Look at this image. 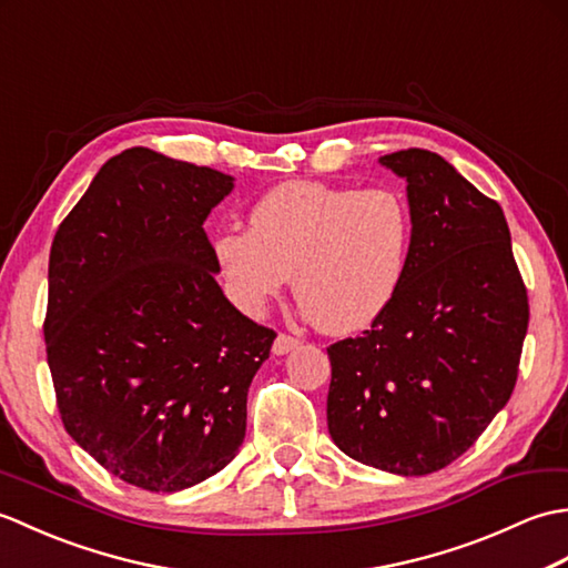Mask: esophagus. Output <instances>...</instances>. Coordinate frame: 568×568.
Instances as JSON below:
<instances>
[{
    "label": "esophagus",
    "mask_w": 568,
    "mask_h": 568,
    "mask_svg": "<svg viewBox=\"0 0 568 568\" xmlns=\"http://www.w3.org/2000/svg\"><path fill=\"white\" fill-rule=\"evenodd\" d=\"M300 346V339H295V336H291V334H277L275 336V342H273V354L275 356H283V354H291L293 348H297Z\"/></svg>",
    "instance_id": "1"
}]
</instances>
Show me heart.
<instances>
[{
    "mask_svg": "<svg viewBox=\"0 0 568 568\" xmlns=\"http://www.w3.org/2000/svg\"><path fill=\"white\" fill-rule=\"evenodd\" d=\"M413 236L403 192L287 180L256 202L248 232L216 236L214 253L246 312H261L293 275L305 315L322 332L352 334L400 291Z\"/></svg>",
    "mask_w": 568,
    "mask_h": 568,
    "instance_id": "heart-1",
    "label": "heart"
}]
</instances>
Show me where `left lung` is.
Returning <instances> with one entry per match:
<instances>
[{
	"label": "left lung",
	"mask_w": 568,
	"mask_h": 568,
	"mask_svg": "<svg viewBox=\"0 0 568 568\" xmlns=\"http://www.w3.org/2000/svg\"><path fill=\"white\" fill-rule=\"evenodd\" d=\"M381 163L407 180L413 251L388 310L327 348V425L356 462L427 476L474 446L510 400L527 287L496 200L425 149Z\"/></svg>",
	"instance_id": "1"
}]
</instances>
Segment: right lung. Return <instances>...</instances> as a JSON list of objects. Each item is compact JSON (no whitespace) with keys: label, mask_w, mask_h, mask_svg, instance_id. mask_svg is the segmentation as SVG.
<instances>
[{"label":"right lung","mask_w":568,"mask_h":568,"mask_svg":"<svg viewBox=\"0 0 568 568\" xmlns=\"http://www.w3.org/2000/svg\"><path fill=\"white\" fill-rule=\"evenodd\" d=\"M234 178L126 149L60 222L48 368L65 432L126 484L175 493L236 456L275 332L224 297L204 220Z\"/></svg>","instance_id":"add662e5"}]
</instances>
